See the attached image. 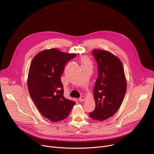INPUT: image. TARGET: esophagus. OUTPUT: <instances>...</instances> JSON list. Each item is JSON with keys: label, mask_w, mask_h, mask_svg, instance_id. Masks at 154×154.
Segmentation results:
<instances>
[{"label": "esophagus", "mask_w": 154, "mask_h": 154, "mask_svg": "<svg viewBox=\"0 0 154 154\" xmlns=\"http://www.w3.org/2000/svg\"><path fill=\"white\" fill-rule=\"evenodd\" d=\"M85 97L84 96H81L79 98V102H83V101H85Z\"/></svg>", "instance_id": "obj_1"}]
</instances>
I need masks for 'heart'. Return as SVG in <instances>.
Segmentation results:
<instances>
[{
    "mask_svg": "<svg viewBox=\"0 0 154 154\" xmlns=\"http://www.w3.org/2000/svg\"><path fill=\"white\" fill-rule=\"evenodd\" d=\"M82 63H83V62H88V60H87L86 58H83L82 59Z\"/></svg>",
    "mask_w": 154,
    "mask_h": 154,
    "instance_id": "1",
    "label": "heart"
}]
</instances>
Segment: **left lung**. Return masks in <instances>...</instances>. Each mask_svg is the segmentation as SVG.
Wrapping results in <instances>:
<instances>
[{
    "label": "left lung",
    "instance_id": "1",
    "mask_svg": "<svg viewBox=\"0 0 154 154\" xmlns=\"http://www.w3.org/2000/svg\"><path fill=\"white\" fill-rule=\"evenodd\" d=\"M98 67V78L94 88L96 108L89 113L93 120L103 121L120 107L126 91L123 64L118 57L103 50L94 49Z\"/></svg>",
    "mask_w": 154,
    "mask_h": 154
}]
</instances>
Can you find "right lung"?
<instances>
[{
    "label": "right lung",
    "mask_w": 154,
    "mask_h": 154,
    "mask_svg": "<svg viewBox=\"0 0 154 154\" xmlns=\"http://www.w3.org/2000/svg\"><path fill=\"white\" fill-rule=\"evenodd\" d=\"M76 56L56 49H47L35 56L30 65L28 78L30 96L43 116L53 122L65 119L76 103L63 96L60 79L65 65Z\"/></svg>",
    "instance_id": "obj_1"
}]
</instances>
